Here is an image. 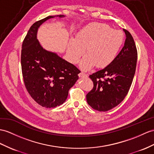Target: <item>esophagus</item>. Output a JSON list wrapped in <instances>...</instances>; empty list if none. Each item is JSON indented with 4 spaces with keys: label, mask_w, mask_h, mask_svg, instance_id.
I'll return each instance as SVG.
<instances>
[{
    "label": "esophagus",
    "mask_w": 154,
    "mask_h": 154,
    "mask_svg": "<svg viewBox=\"0 0 154 154\" xmlns=\"http://www.w3.org/2000/svg\"><path fill=\"white\" fill-rule=\"evenodd\" d=\"M78 76H79L80 78H84V77L87 76V74H85V73L81 72L79 73V74H78Z\"/></svg>",
    "instance_id": "1"
}]
</instances>
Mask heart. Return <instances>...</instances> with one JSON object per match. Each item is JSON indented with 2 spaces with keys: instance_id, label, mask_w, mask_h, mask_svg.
<instances>
[{
  "instance_id": "obj_1",
  "label": "heart",
  "mask_w": 154,
  "mask_h": 154,
  "mask_svg": "<svg viewBox=\"0 0 154 154\" xmlns=\"http://www.w3.org/2000/svg\"><path fill=\"white\" fill-rule=\"evenodd\" d=\"M123 41L122 31L104 23H89L76 34V39L70 40L69 58L71 63L76 64L85 49L86 55L80 63L81 69L87 70L94 65L97 68H104L115 59Z\"/></svg>"
}]
</instances>
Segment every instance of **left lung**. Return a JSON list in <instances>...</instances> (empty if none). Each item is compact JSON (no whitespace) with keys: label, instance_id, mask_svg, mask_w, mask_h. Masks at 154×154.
<instances>
[{"label":"left lung","instance_id":"obj_1","mask_svg":"<svg viewBox=\"0 0 154 154\" xmlns=\"http://www.w3.org/2000/svg\"><path fill=\"white\" fill-rule=\"evenodd\" d=\"M126 35L124 46L105 68L90 75L93 88L87 95L89 105L94 110L106 112L122 103L129 92L136 70L137 50L131 33Z\"/></svg>","mask_w":154,"mask_h":154}]
</instances>
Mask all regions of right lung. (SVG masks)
Masks as SVG:
<instances>
[{
    "label": "right lung",
    "instance_id": "1",
    "mask_svg": "<svg viewBox=\"0 0 154 154\" xmlns=\"http://www.w3.org/2000/svg\"><path fill=\"white\" fill-rule=\"evenodd\" d=\"M54 17L48 16L30 27L22 44L21 55L22 74L28 93L40 106L50 108L65 102L80 72L56 53L44 49L36 38L40 26Z\"/></svg>",
    "mask_w": 154,
    "mask_h": 154
}]
</instances>
